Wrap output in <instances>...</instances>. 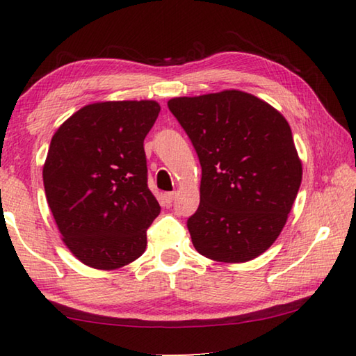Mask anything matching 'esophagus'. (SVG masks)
<instances>
[{"label":"esophagus","mask_w":356,"mask_h":356,"mask_svg":"<svg viewBox=\"0 0 356 356\" xmlns=\"http://www.w3.org/2000/svg\"><path fill=\"white\" fill-rule=\"evenodd\" d=\"M165 201L166 204H171L174 200H176V193H165Z\"/></svg>","instance_id":"obj_1"}]
</instances>
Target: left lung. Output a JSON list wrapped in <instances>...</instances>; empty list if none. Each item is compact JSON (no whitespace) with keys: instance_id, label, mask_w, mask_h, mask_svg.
<instances>
[{"instance_id":"1","label":"left lung","mask_w":356,"mask_h":356,"mask_svg":"<svg viewBox=\"0 0 356 356\" xmlns=\"http://www.w3.org/2000/svg\"><path fill=\"white\" fill-rule=\"evenodd\" d=\"M202 168L188 226L200 254L248 262L275 243L301 184L291 125L256 95L229 89L168 102Z\"/></svg>"}]
</instances>
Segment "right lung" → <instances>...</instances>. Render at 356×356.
I'll use <instances>...</instances> for the list:
<instances>
[{
  "mask_svg": "<svg viewBox=\"0 0 356 356\" xmlns=\"http://www.w3.org/2000/svg\"><path fill=\"white\" fill-rule=\"evenodd\" d=\"M159 113L155 100L97 102L51 138L47 202L63 242L88 267L116 270L146 251L160 206L147 186L144 138Z\"/></svg>",
  "mask_w": 356,
  "mask_h": 356,
  "instance_id": "right-lung-1",
  "label": "right lung"
}]
</instances>
